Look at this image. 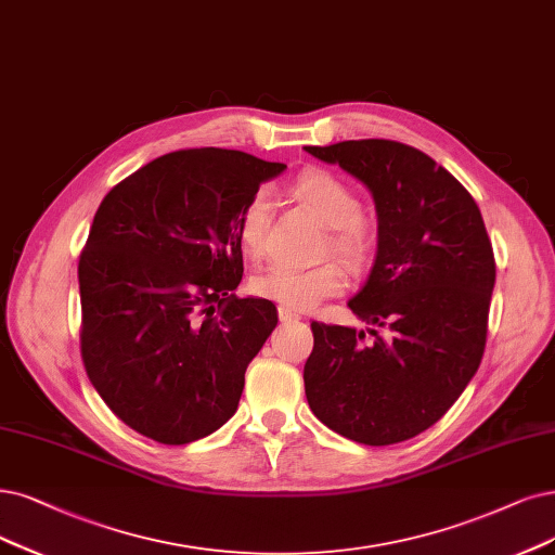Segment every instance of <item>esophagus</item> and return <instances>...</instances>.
<instances>
[{
	"instance_id": "obj_1",
	"label": "esophagus",
	"mask_w": 555,
	"mask_h": 555,
	"mask_svg": "<svg viewBox=\"0 0 555 555\" xmlns=\"http://www.w3.org/2000/svg\"><path fill=\"white\" fill-rule=\"evenodd\" d=\"M279 320H281V324H288V322L301 320V315L295 313V311H291V309H285V306H279Z\"/></svg>"
}]
</instances>
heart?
Masks as SVG:
<instances>
[{
	"mask_svg": "<svg viewBox=\"0 0 555 555\" xmlns=\"http://www.w3.org/2000/svg\"><path fill=\"white\" fill-rule=\"evenodd\" d=\"M291 192L330 225L326 249H334L352 262H361L367 256L373 244L371 221L359 212V198L340 176L324 169L301 171ZM267 219H270V203L264 194H256L240 212L237 240L249 256L264 251ZM249 285L251 293L262 299H272L291 311H306L326 297L345 293L350 285V272L340 260H326L306 270L274 262L258 270Z\"/></svg>",
	"mask_w": 555,
	"mask_h": 555,
	"instance_id": "heart-1",
	"label": "heart"
}]
</instances>
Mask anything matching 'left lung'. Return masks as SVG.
I'll use <instances>...</instances> for the list:
<instances>
[{"label": "left lung", "mask_w": 555, "mask_h": 555, "mask_svg": "<svg viewBox=\"0 0 555 555\" xmlns=\"http://www.w3.org/2000/svg\"><path fill=\"white\" fill-rule=\"evenodd\" d=\"M373 194L377 256L352 313L386 326L373 343L352 326L313 322L306 400L334 433L400 443L435 425L476 375L496 262L480 208L425 153L388 139L306 146Z\"/></svg>", "instance_id": "obj_1"}]
</instances>
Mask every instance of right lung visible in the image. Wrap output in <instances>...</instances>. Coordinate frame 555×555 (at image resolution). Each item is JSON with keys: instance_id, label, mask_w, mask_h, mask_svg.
<instances>
[{"instance_id": "add662e5", "label": "right lung", "mask_w": 555, "mask_h": 555, "mask_svg": "<svg viewBox=\"0 0 555 555\" xmlns=\"http://www.w3.org/2000/svg\"><path fill=\"white\" fill-rule=\"evenodd\" d=\"M281 162L190 149L141 167L102 198L79 256L81 359L134 433L182 446L237 412L246 365L279 322L240 299L237 219Z\"/></svg>"}]
</instances>
